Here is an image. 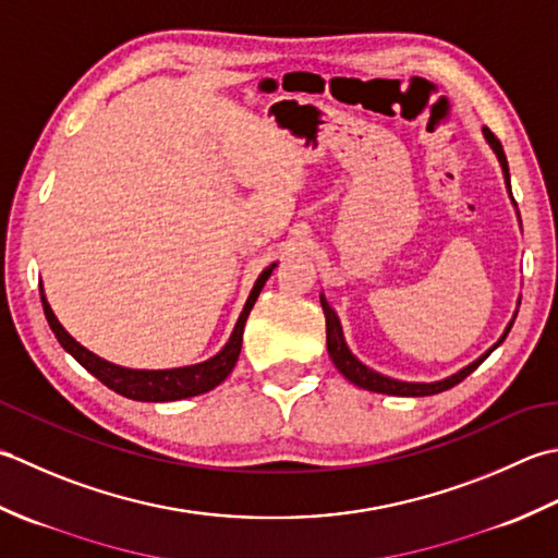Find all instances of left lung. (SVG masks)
Segmentation results:
<instances>
[{
	"label": "left lung",
	"instance_id": "8db88e82",
	"mask_svg": "<svg viewBox=\"0 0 558 558\" xmlns=\"http://www.w3.org/2000/svg\"><path fill=\"white\" fill-rule=\"evenodd\" d=\"M484 136H486V142L492 144V149L496 151L498 161H501L504 175H506V185L510 187L508 161H506V154H504L501 142L496 140V134H494L492 130H488V128H484ZM510 195H513V192H510ZM320 303H323L325 320H327V351H329V359H332L337 371L342 373L349 383L359 385V388H363V390L383 392V395H397V397H426V395H438V392H442V390L454 388V385L468 378V375H470L474 368H480V363H482L488 354H492V351H494L498 344L504 342V339H506L508 332H510V327H513V323H510V325L506 327L504 337L498 339V342H496L492 349H488L484 356H480L474 363H470V366L462 368L460 373L450 375V378L438 380V383H402V380L388 378V375L375 373V371H371L368 366H363V363L349 351V347H347V342H344V335H342V325H339V317H337V313H335L332 308H329V303L325 301V295H320Z\"/></svg>",
	"mask_w": 558,
	"mask_h": 558
}]
</instances>
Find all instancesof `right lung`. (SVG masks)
<instances>
[{"label":"right lung","instance_id":"1","mask_svg":"<svg viewBox=\"0 0 558 558\" xmlns=\"http://www.w3.org/2000/svg\"><path fill=\"white\" fill-rule=\"evenodd\" d=\"M275 267L277 265L267 267L263 275H259V279L255 281L253 291H250V295H247L245 308H243L241 317H238L229 344H226L214 359L197 363V366H185V368L134 371V368L116 366V363H108L100 356L90 354L88 349H84L70 332H66V329L60 325V320L54 317L50 303L45 301V293H40V301H43L45 317H48V325L54 332L57 342L62 344L64 351H70V354L78 363H82V366L90 375H96V378L104 383L106 388L116 390L118 395L128 397V400H136V402H173V400H185V397L209 392L216 388V385L229 378V373L233 371L238 356H241L243 327H245L247 315H250V311H253L257 295H259V291H263L265 281L269 279L271 269Z\"/></svg>","mask_w":558,"mask_h":558}]
</instances>
